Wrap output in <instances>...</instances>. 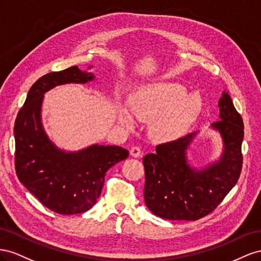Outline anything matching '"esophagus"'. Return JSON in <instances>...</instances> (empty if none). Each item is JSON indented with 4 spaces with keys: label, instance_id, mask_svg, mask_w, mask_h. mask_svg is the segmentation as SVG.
<instances>
[{
    "label": "esophagus",
    "instance_id": "obj_1",
    "mask_svg": "<svg viewBox=\"0 0 261 261\" xmlns=\"http://www.w3.org/2000/svg\"><path fill=\"white\" fill-rule=\"evenodd\" d=\"M130 154L133 156V158H140L142 155V152H141L140 146H133L130 151Z\"/></svg>",
    "mask_w": 261,
    "mask_h": 261
}]
</instances>
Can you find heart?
<instances>
[{
  "mask_svg": "<svg viewBox=\"0 0 261 261\" xmlns=\"http://www.w3.org/2000/svg\"><path fill=\"white\" fill-rule=\"evenodd\" d=\"M186 92L178 83L147 84L131 95L130 109L140 120H152L150 131L155 140H173L192 122L201 108L200 96ZM119 119L129 126L135 122L124 107L119 109Z\"/></svg>",
  "mask_w": 261,
  "mask_h": 261,
  "instance_id": "heart-1",
  "label": "heart"
}]
</instances>
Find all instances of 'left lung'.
<instances>
[{"mask_svg": "<svg viewBox=\"0 0 261 261\" xmlns=\"http://www.w3.org/2000/svg\"><path fill=\"white\" fill-rule=\"evenodd\" d=\"M219 107L220 120L212 123L224 143L219 162L199 170L187 163L186 150L197 132L159 144L143 158L145 204L158 217L199 220L213 212L236 185L243 166L244 122L227 93Z\"/></svg>", "mask_w": 261, "mask_h": 261, "instance_id": "left-lung-1", "label": "left lung"}]
</instances>
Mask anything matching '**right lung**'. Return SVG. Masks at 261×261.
<instances>
[{
    "label": "right lung",
    "instance_id": "obj_1",
    "mask_svg": "<svg viewBox=\"0 0 261 261\" xmlns=\"http://www.w3.org/2000/svg\"><path fill=\"white\" fill-rule=\"evenodd\" d=\"M91 73L76 65L50 72L29 89L14 124L15 170L27 190L51 211L71 215L91 209L99 198L107 170L128 158L121 146L95 144L75 153L59 150L44 133L43 94L65 83H86Z\"/></svg>",
    "mask_w": 261,
    "mask_h": 261
}]
</instances>
